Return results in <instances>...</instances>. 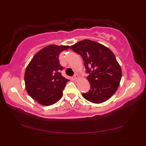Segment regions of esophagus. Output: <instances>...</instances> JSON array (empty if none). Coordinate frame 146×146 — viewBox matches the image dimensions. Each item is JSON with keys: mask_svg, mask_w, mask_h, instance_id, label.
<instances>
[{"mask_svg": "<svg viewBox=\"0 0 146 146\" xmlns=\"http://www.w3.org/2000/svg\"><path fill=\"white\" fill-rule=\"evenodd\" d=\"M73 78H74V80L76 81L78 79V75H75L73 76Z\"/></svg>", "mask_w": 146, "mask_h": 146, "instance_id": "34e87169", "label": "esophagus"}]
</instances>
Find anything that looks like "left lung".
I'll return each mask as SVG.
<instances>
[{"mask_svg": "<svg viewBox=\"0 0 146 146\" xmlns=\"http://www.w3.org/2000/svg\"><path fill=\"white\" fill-rule=\"evenodd\" d=\"M84 60L90 90L82 93L91 102L102 103L112 97L117 90L122 78V70L114 54L102 44L84 40L70 46Z\"/></svg>", "mask_w": 146, "mask_h": 146, "instance_id": "8db88e82", "label": "left lung"}]
</instances>
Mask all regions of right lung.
<instances>
[{
	"label": "right lung",
	"instance_id": "obj_1",
	"mask_svg": "<svg viewBox=\"0 0 146 146\" xmlns=\"http://www.w3.org/2000/svg\"><path fill=\"white\" fill-rule=\"evenodd\" d=\"M68 46L49 45L36 53L27 66L24 75L29 95L43 106L53 105L60 99L69 81L61 75L63 67L58 56Z\"/></svg>",
	"mask_w": 146,
	"mask_h": 146
}]
</instances>
